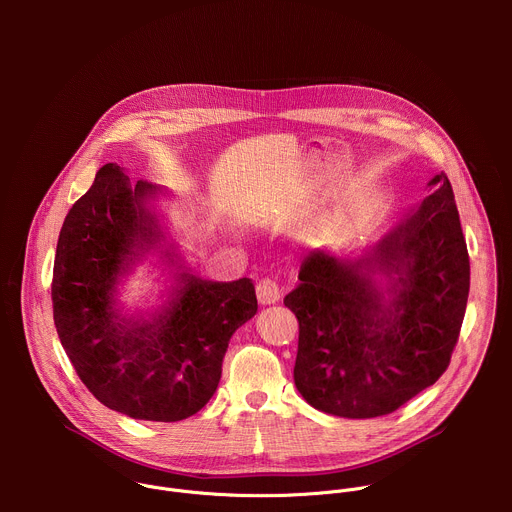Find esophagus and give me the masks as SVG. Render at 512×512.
Returning <instances> with one entry per match:
<instances>
[{
    "mask_svg": "<svg viewBox=\"0 0 512 512\" xmlns=\"http://www.w3.org/2000/svg\"><path fill=\"white\" fill-rule=\"evenodd\" d=\"M279 296H281V289H279V285L273 279L267 277V279H261L257 283V300H259V304L271 306V304H275L279 300Z\"/></svg>",
    "mask_w": 512,
    "mask_h": 512,
    "instance_id": "34e87169",
    "label": "esophagus"
}]
</instances>
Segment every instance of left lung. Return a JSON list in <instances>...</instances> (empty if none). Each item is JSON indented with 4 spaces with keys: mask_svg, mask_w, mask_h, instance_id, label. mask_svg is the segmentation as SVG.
<instances>
[{
    "mask_svg": "<svg viewBox=\"0 0 512 512\" xmlns=\"http://www.w3.org/2000/svg\"><path fill=\"white\" fill-rule=\"evenodd\" d=\"M360 255L316 249L283 304L300 322L294 381L318 411L393 413L448 369L470 259L448 176Z\"/></svg>",
    "mask_w": 512,
    "mask_h": 512,
    "instance_id": "8db88e82",
    "label": "left lung"
}]
</instances>
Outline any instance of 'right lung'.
Listing matches in <instances>:
<instances>
[{"instance_id":"obj_1","label":"right lung","mask_w":512,"mask_h":512,"mask_svg":"<svg viewBox=\"0 0 512 512\" xmlns=\"http://www.w3.org/2000/svg\"><path fill=\"white\" fill-rule=\"evenodd\" d=\"M166 196L105 164L64 218L52 277L56 332L77 375L105 407L145 421L200 411L221 381L231 336L257 314L249 277L210 281L186 267L158 216ZM152 254L171 283L158 309L129 315L118 285Z\"/></svg>"}]
</instances>
